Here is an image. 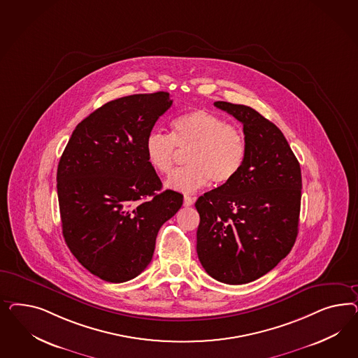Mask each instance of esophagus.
I'll list each match as a JSON object with an SVG mask.
<instances>
[{"mask_svg": "<svg viewBox=\"0 0 358 358\" xmlns=\"http://www.w3.org/2000/svg\"><path fill=\"white\" fill-rule=\"evenodd\" d=\"M194 203V198L190 196V195H185L184 196V206L189 207L192 206Z\"/></svg>", "mask_w": 358, "mask_h": 358, "instance_id": "obj_1", "label": "esophagus"}]
</instances>
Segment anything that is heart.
<instances>
[{"label": "heart", "mask_w": 358, "mask_h": 358, "mask_svg": "<svg viewBox=\"0 0 358 358\" xmlns=\"http://www.w3.org/2000/svg\"><path fill=\"white\" fill-rule=\"evenodd\" d=\"M178 150H189L182 169L174 172L166 186L190 193L211 180L217 186L227 185L240 173L247 157L244 134L236 126L203 108L192 110L172 122L171 135L153 131L145 143L147 162L157 173L173 171Z\"/></svg>", "instance_id": "obj_1"}]
</instances>
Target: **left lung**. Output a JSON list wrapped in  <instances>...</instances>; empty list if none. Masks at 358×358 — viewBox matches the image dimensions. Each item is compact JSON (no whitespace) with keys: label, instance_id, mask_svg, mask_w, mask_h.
<instances>
[{"label":"left lung","instance_id":"8db88e82","mask_svg":"<svg viewBox=\"0 0 358 358\" xmlns=\"http://www.w3.org/2000/svg\"><path fill=\"white\" fill-rule=\"evenodd\" d=\"M243 123L247 157L227 185L201 195L196 253L217 281L241 285L271 271L298 235L302 174L281 130L255 108L214 103Z\"/></svg>","mask_w":358,"mask_h":358}]
</instances>
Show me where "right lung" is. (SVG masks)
<instances>
[{"label":"right lung","mask_w":358,"mask_h":358,"mask_svg":"<svg viewBox=\"0 0 358 358\" xmlns=\"http://www.w3.org/2000/svg\"><path fill=\"white\" fill-rule=\"evenodd\" d=\"M168 92L110 101L80 122L57 166L65 243L103 281L120 283L151 262L156 236L182 206L147 162L144 143L172 106Z\"/></svg>","instance_id":"1"}]
</instances>
